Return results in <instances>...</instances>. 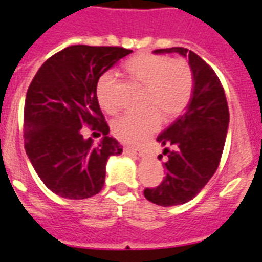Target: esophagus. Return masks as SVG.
Wrapping results in <instances>:
<instances>
[{"label": "esophagus", "instance_id": "esophagus-1", "mask_svg": "<svg viewBox=\"0 0 262 262\" xmlns=\"http://www.w3.org/2000/svg\"><path fill=\"white\" fill-rule=\"evenodd\" d=\"M124 152H133L135 154V155L144 156V152H143L140 148H131V147H126V148H124Z\"/></svg>", "mask_w": 262, "mask_h": 262}]
</instances>
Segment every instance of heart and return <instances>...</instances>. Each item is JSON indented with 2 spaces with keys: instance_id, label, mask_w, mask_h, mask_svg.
<instances>
[{
  "instance_id": "1",
  "label": "heart",
  "mask_w": 262,
  "mask_h": 262,
  "mask_svg": "<svg viewBox=\"0 0 262 262\" xmlns=\"http://www.w3.org/2000/svg\"><path fill=\"white\" fill-rule=\"evenodd\" d=\"M128 78L142 87L143 113L124 114L111 124V131L119 140L138 144L158 131L162 118L173 120L187 108L193 91V73L184 59H171L167 55L142 53L129 58L123 66ZM114 75H100L95 87L98 103L114 114L118 104L114 98Z\"/></svg>"
}]
</instances>
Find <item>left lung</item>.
<instances>
[{
	"mask_svg": "<svg viewBox=\"0 0 262 262\" xmlns=\"http://www.w3.org/2000/svg\"><path fill=\"white\" fill-rule=\"evenodd\" d=\"M154 53H179L188 58L193 73L187 111L156 139L165 147V178L158 187L144 189L148 201L171 207L192 200L216 172L227 138L229 110L220 79L196 53L184 48L158 49Z\"/></svg>",
	"mask_w": 262,
	"mask_h": 262,
	"instance_id": "1",
	"label": "left lung"
}]
</instances>
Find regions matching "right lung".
Returning <instances> with one entry per match:
<instances>
[{"label": "right lung", "instance_id": "right-lung-1", "mask_svg": "<svg viewBox=\"0 0 262 262\" xmlns=\"http://www.w3.org/2000/svg\"><path fill=\"white\" fill-rule=\"evenodd\" d=\"M133 50L74 45L45 62L31 80L24 110L25 151L43 184L61 198L80 200L102 191L107 159L122 154L95 95L102 74ZM104 134L98 145L83 126Z\"/></svg>", "mask_w": 262, "mask_h": 262}]
</instances>
